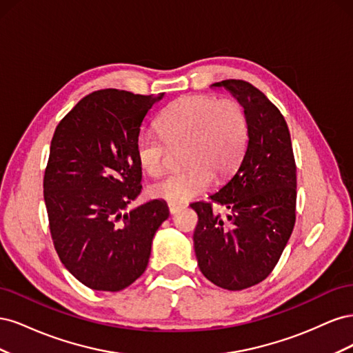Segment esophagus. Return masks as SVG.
Returning <instances> with one entry per match:
<instances>
[{
  "label": "esophagus",
  "mask_w": 353,
  "mask_h": 353,
  "mask_svg": "<svg viewBox=\"0 0 353 353\" xmlns=\"http://www.w3.org/2000/svg\"><path fill=\"white\" fill-rule=\"evenodd\" d=\"M168 208H169L170 215H174V213H176L181 208H183V205H175V203H169Z\"/></svg>",
  "instance_id": "1"
}]
</instances>
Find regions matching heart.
<instances>
[{
  "label": "heart",
  "instance_id": "heart-1",
  "mask_svg": "<svg viewBox=\"0 0 353 353\" xmlns=\"http://www.w3.org/2000/svg\"><path fill=\"white\" fill-rule=\"evenodd\" d=\"M159 138L140 132L135 157L144 174L157 176L165 168L168 145L184 144L188 168L169 174L150 187V194L168 203L188 201L206 191L213 175L225 178L240 165L249 143V121L243 105L231 99L185 95L170 103L156 121Z\"/></svg>",
  "mask_w": 353,
  "mask_h": 353
}]
</instances>
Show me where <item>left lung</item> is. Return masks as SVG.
I'll list each match as a JSON object with an SVG mask.
<instances>
[{
  "instance_id": "obj_1",
  "label": "left lung",
  "mask_w": 353,
  "mask_h": 353,
  "mask_svg": "<svg viewBox=\"0 0 353 353\" xmlns=\"http://www.w3.org/2000/svg\"><path fill=\"white\" fill-rule=\"evenodd\" d=\"M249 121V143L236 174L210 200L190 205L197 212L194 250L201 274L225 290L263 281L279 262L296 222V163L284 116L252 83L227 79Z\"/></svg>"
}]
</instances>
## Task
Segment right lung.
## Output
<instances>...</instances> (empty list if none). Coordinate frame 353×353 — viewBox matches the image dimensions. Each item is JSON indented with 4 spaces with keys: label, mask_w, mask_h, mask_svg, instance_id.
Wrapping results in <instances>:
<instances>
[{
    "label": "right lung",
    "mask_w": 353,
    "mask_h": 353,
    "mask_svg": "<svg viewBox=\"0 0 353 353\" xmlns=\"http://www.w3.org/2000/svg\"><path fill=\"white\" fill-rule=\"evenodd\" d=\"M163 95L94 91L52 135L44 175L51 239L66 270L92 290L119 292L141 276L169 216L157 199L123 213L143 188L135 138Z\"/></svg>",
    "instance_id": "right-lung-1"
}]
</instances>
